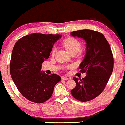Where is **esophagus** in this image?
Returning a JSON list of instances; mask_svg holds the SVG:
<instances>
[{"instance_id": "esophagus-1", "label": "esophagus", "mask_w": 125, "mask_h": 125, "mask_svg": "<svg viewBox=\"0 0 125 125\" xmlns=\"http://www.w3.org/2000/svg\"><path fill=\"white\" fill-rule=\"evenodd\" d=\"M61 79H62V80H68V79H69V78L66 77H64V76H61Z\"/></svg>"}]
</instances>
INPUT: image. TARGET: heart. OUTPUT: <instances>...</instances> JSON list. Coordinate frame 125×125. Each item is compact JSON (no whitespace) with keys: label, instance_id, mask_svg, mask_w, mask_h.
I'll return each mask as SVG.
<instances>
[{"label":"heart","instance_id":"b5f03b06","mask_svg":"<svg viewBox=\"0 0 125 125\" xmlns=\"http://www.w3.org/2000/svg\"><path fill=\"white\" fill-rule=\"evenodd\" d=\"M63 45L67 49L68 52L70 53L73 52H78L81 51L82 45L79 41L77 39L74 38V37H68L65 39L62 42ZM56 52L55 48H53L52 51V56H54ZM72 67V65L68 66L67 68H71Z\"/></svg>","mask_w":125,"mask_h":125}]
</instances>
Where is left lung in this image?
Here are the masks:
<instances>
[{"label": "left lung", "instance_id": "left-lung-1", "mask_svg": "<svg viewBox=\"0 0 125 125\" xmlns=\"http://www.w3.org/2000/svg\"><path fill=\"white\" fill-rule=\"evenodd\" d=\"M71 35L86 42V56L79 68L82 73L87 74L82 79L73 78L76 86L71 93L80 101H88L98 97L106 86L113 69V56L108 42L100 32L81 30Z\"/></svg>", "mask_w": 125, "mask_h": 125}]
</instances>
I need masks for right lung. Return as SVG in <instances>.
<instances>
[{
	"label": "right lung",
	"instance_id": "1",
	"mask_svg": "<svg viewBox=\"0 0 125 125\" xmlns=\"http://www.w3.org/2000/svg\"><path fill=\"white\" fill-rule=\"evenodd\" d=\"M61 35L32 33L15 43L10 61V73L20 93L30 101L43 103L52 96L54 88L61 80L56 74L41 71L55 42Z\"/></svg>",
	"mask_w": 125,
	"mask_h": 125
}]
</instances>
